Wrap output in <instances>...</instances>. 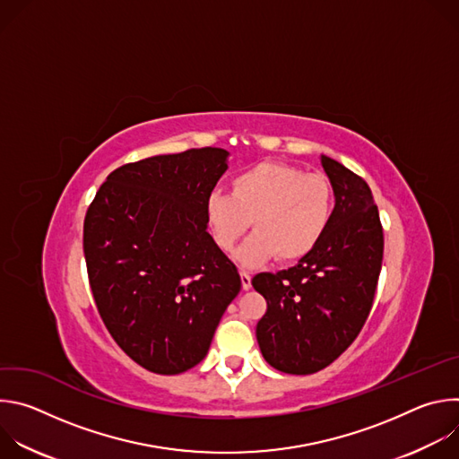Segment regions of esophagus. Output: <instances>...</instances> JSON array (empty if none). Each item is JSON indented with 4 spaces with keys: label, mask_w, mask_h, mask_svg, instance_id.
<instances>
[{
    "label": "esophagus",
    "mask_w": 459,
    "mask_h": 459,
    "mask_svg": "<svg viewBox=\"0 0 459 459\" xmlns=\"http://www.w3.org/2000/svg\"><path fill=\"white\" fill-rule=\"evenodd\" d=\"M239 278H241V289H243V290H248V289L252 287V278H250V274H248V273H241Z\"/></svg>",
    "instance_id": "34e87169"
}]
</instances>
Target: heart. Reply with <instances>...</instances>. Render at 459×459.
Wrapping results in <instances>:
<instances>
[{
  "mask_svg": "<svg viewBox=\"0 0 459 459\" xmlns=\"http://www.w3.org/2000/svg\"><path fill=\"white\" fill-rule=\"evenodd\" d=\"M334 194L329 178L319 172L261 161L230 179V194L212 192L205 221L218 248L232 254L241 238L254 234L238 261L254 269L276 255L287 264L307 257L323 239L333 220Z\"/></svg>",
  "mask_w": 459,
  "mask_h": 459,
  "instance_id": "b5f03b06",
  "label": "heart"
}]
</instances>
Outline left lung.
<instances>
[{"instance_id": "1", "label": "left lung", "mask_w": 459, "mask_h": 459, "mask_svg": "<svg viewBox=\"0 0 459 459\" xmlns=\"http://www.w3.org/2000/svg\"><path fill=\"white\" fill-rule=\"evenodd\" d=\"M336 205L319 245L298 265L261 273L267 299L255 338L265 361L287 374H314L340 358L368 317L383 259V229L363 178L323 156Z\"/></svg>"}]
</instances>
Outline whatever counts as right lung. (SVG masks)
<instances>
[{"label": "right lung", "mask_w": 459, "mask_h": 459, "mask_svg": "<svg viewBox=\"0 0 459 459\" xmlns=\"http://www.w3.org/2000/svg\"><path fill=\"white\" fill-rule=\"evenodd\" d=\"M227 158L205 147L126 163L87 211L83 252L98 312L121 351L151 372L198 365L241 289L205 221Z\"/></svg>", "instance_id": "add662e5"}]
</instances>
